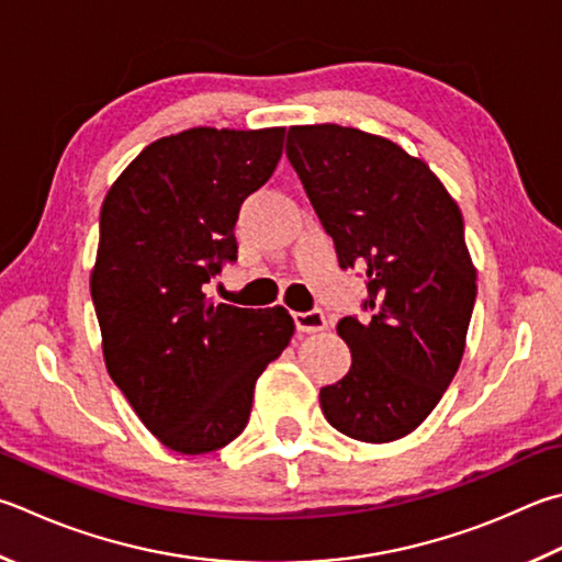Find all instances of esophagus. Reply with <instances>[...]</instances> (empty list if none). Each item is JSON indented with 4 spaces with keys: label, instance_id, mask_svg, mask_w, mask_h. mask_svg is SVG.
<instances>
[{
    "label": "esophagus",
    "instance_id": "esophagus-1",
    "mask_svg": "<svg viewBox=\"0 0 562 562\" xmlns=\"http://www.w3.org/2000/svg\"><path fill=\"white\" fill-rule=\"evenodd\" d=\"M294 326L297 331L304 334H316L326 329V316L322 310H312V312H294Z\"/></svg>",
    "mask_w": 562,
    "mask_h": 562
}]
</instances>
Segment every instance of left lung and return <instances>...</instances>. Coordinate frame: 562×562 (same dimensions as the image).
<instances>
[{
	"mask_svg": "<svg viewBox=\"0 0 562 562\" xmlns=\"http://www.w3.org/2000/svg\"><path fill=\"white\" fill-rule=\"evenodd\" d=\"M288 157L341 268L361 265L369 278L373 316L336 326L351 369L322 387V413L353 440H401L435 411L464 356L476 268L462 211L420 157L371 132L294 125Z\"/></svg>",
	"mask_w": 562,
	"mask_h": 562,
	"instance_id": "1",
	"label": "left lung"
}]
</instances>
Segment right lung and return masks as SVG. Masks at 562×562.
I'll return each mask as SVG.
<instances>
[{"label":"right lung","mask_w":562,"mask_h":562,"mask_svg":"<svg viewBox=\"0 0 562 562\" xmlns=\"http://www.w3.org/2000/svg\"><path fill=\"white\" fill-rule=\"evenodd\" d=\"M284 127H191L151 142L105 193L90 270L110 379L169 450L203 454L246 430L255 381L294 334L288 310L216 304L240 203L272 177Z\"/></svg>","instance_id":"obj_1"}]
</instances>
